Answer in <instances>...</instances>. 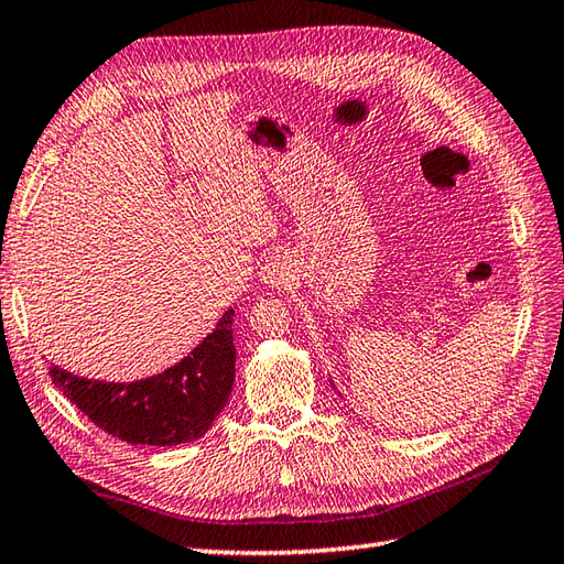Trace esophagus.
<instances>
[{
    "label": "esophagus",
    "mask_w": 564,
    "mask_h": 564,
    "mask_svg": "<svg viewBox=\"0 0 564 564\" xmlns=\"http://www.w3.org/2000/svg\"><path fill=\"white\" fill-rule=\"evenodd\" d=\"M293 275V261L289 253H273V257L263 263L261 279L269 285H281Z\"/></svg>",
    "instance_id": "obj_1"
}]
</instances>
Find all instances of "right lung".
<instances>
[{"mask_svg":"<svg viewBox=\"0 0 564 564\" xmlns=\"http://www.w3.org/2000/svg\"><path fill=\"white\" fill-rule=\"evenodd\" d=\"M231 315L235 311H227L191 355L159 377L107 383L75 377L61 367H51L48 373L55 389L112 437L153 447L193 443L213 427L235 383Z\"/></svg>","mask_w":564,"mask_h":564,"instance_id":"1","label":"right lung"}]
</instances>
